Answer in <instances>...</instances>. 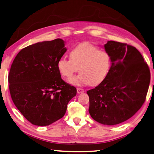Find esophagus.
I'll return each instance as SVG.
<instances>
[{
  "label": "esophagus",
  "mask_w": 154,
  "mask_h": 154,
  "mask_svg": "<svg viewBox=\"0 0 154 154\" xmlns=\"http://www.w3.org/2000/svg\"><path fill=\"white\" fill-rule=\"evenodd\" d=\"M77 93L80 94V93H82L84 92V90L81 88H77Z\"/></svg>",
  "instance_id": "esophagus-1"
}]
</instances>
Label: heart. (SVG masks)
Returning <instances> with one entry per match:
<instances>
[{
	"instance_id": "b5f03b06",
	"label": "heart",
	"mask_w": 154,
	"mask_h": 154,
	"mask_svg": "<svg viewBox=\"0 0 154 154\" xmlns=\"http://www.w3.org/2000/svg\"><path fill=\"white\" fill-rule=\"evenodd\" d=\"M69 60L63 57L60 59L57 69L61 76L67 79L79 69L81 73L69 80L72 85H97L105 79L111 67L109 53L89 43L75 47L69 52Z\"/></svg>"
}]
</instances>
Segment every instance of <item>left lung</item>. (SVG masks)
<instances>
[{"label":"left lung","instance_id":"obj_1","mask_svg":"<svg viewBox=\"0 0 154 154\" xmlns=\"http://www.w3.org/2000/svg\"><path fill=\"white\" fill-rule=\"evenodd\" d=\"M109 53L111 67L105 79L87 91L89 112L103 125H113L133 116L146 100L150 82V71L136 48L109 41L104 45Z\"/></svg>","mask_w":154,"mask_h":154}]
</instances>
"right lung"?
Masks as SVG:
<instances>
[{
    "label": "right lung",
    "instance_id": "right-lung-1",
    "mask_svg": "<svg viewBox=\"0 0 154 154\" xmlns=\"http://www.w3.org/2000/svg\"><path fill=\"white\" fill-rule=\"evenodd\" d=\"M61 38L39 42L17 54L8 75L9 90L15 106L32 124L46 126L62 118L69 101L77 94L65 83L57 62L67 49Z\"/></svg>",
    "mask_w": 154,
    "mask_h": 154
}]
</instances>
